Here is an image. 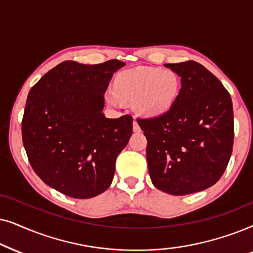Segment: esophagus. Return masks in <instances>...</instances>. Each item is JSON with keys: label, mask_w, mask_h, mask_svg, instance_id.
Wrapping results in <instances>:
<instances>
[{"label": "esophagus", "mask_w": 253, "mask_h": 253, "mask_svg": "<svg viewBox=\"0 0 253 253\" xmlns=\"http://www.w3.org/2000/svg\"><path fill=\"white\" fill-rule=\"evenodd\" d=\"M133 130H134V132H140V130H141L139 124H137L136 120L133 121Z\"/></svg>", "instance_id": "34e87169"}]
</instances>
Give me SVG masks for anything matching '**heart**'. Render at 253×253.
<instances>
[{"instance_id": "heart-1", "label": "heart", "mask_w": 253, "mask_h": 253, "mask_svg": "<svg viewBox=\"0 0 253 253\" xmlns=\"http://www.w3.org/2000/svg\"><path fill=\"white\" fill-rule=\"evenodd\" d=\"M179 90V76L172 70L141 67L118 74L116 90H109L106 97L114 106H120L123 98L135 100L137 112L156 117L172 107Z\"/></svg>"}]
</instances>
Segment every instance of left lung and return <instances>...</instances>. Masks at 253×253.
Instances as JSON below:
<instances>
[{
    "label": "left lung",
    "mask_w": 253,
    "mask_h": 253,
    "mask_svg": "<svg viewBox=\"0 0 253 253\" xmlns=\"http://www.w3.org/2000/svg\"><path fill=\"white\" fill-rule=\"evenodd\" d=\"M181 87L167 113L137 118L147 137L154 186L186 195L213 186L224 173L234 144L231 97L216 76L195 61L169 63Z\"/></svg>",
    "instance_id": "left-lung-1"
}]
</instances>
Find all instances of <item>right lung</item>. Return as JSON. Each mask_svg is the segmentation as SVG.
Segmentation results:
<instances>
[{
	"label": "right lung",
	"mask_w": 253,
	"mask_h": 253,
	"mask_svg": "<svg viewBox=\"0 0 253 253\" xmlns=\"http://www.w3.org/2000/svg\"><path fill=\"white\" fill-rule=\"evenodd\" d=\"M119 60L82 65L63 61L30 90L22 136L32 169L43 183L75 199H89L112 183L116 160L133 132L129 114L102 112Z\"/></svg>",
	"instance_id": "right-lung-1"
}]
</instances>
